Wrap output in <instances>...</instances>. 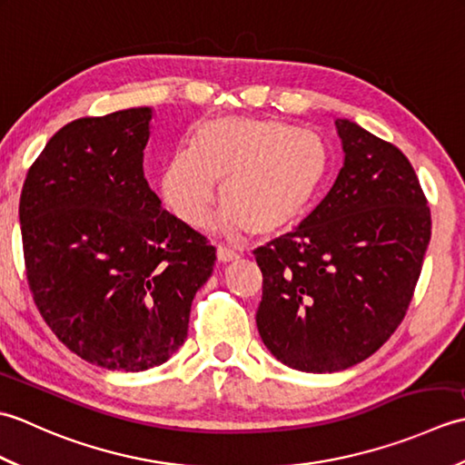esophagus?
<instances>
[{
	"label": "esophagus",
	"instance_id": "obj_1",
	"mask_svg": "<svg viewBox=\"0 0 465 465\" xmlns=\"http://www.w3.org/2000/svg\"><path fill=\"white\" fill-rule=\"evenodd\" d=\"M217 260H220L222 263H232V262L240 260V253L230 250V248H225V245H217Z\"/></svg>",
	"mask_w": 465,
	"mask_h": 465
}]
</instances>
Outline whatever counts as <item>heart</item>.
Instances as JSON below:
<instances>
[{
	"label": "heart",
	"instance_id": "1",
	"mask_svg": "<svg viewBox=\"0 0 465 465\" xmlns=\"http://www.w3.org/2000/svg\"><path fill=\"white\" fill-rule=\"evenodd\" d=\"M328 147L318 134L278 120L222 115L192 135L162 167L163 202L185 225H202L220 185L223 210L213 225L240 238L275 235L300 222L328 173Z\"/></svg>",
	"mask_w": 465,
	"mask_h": 465
}]
</instances>
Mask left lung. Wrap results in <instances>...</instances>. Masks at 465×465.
Wrapping results in <instances>:
<instances>
[{"label":"left lung","instance_id":"obj_1","mask_svg":"<svg viewBox=\"0 0 465 465\" xmlns=\"http://www.w3.org/2000/svg\"><path fill=\"white\" fill-rule=\"evenodd\" d=\"M343 167L298 230L253 252L263 275L255 322L293 370L340 371L370 358L406 315L431 235L410 160L350 120H335Z\"/></svg>","mask_w":465,"mask_h":465}]
</instances>
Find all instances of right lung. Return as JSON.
Returning a JSON list of instances; mask_svg holds the SVG:
<instances>
[{
	"mask_svg": "<svg viewBox=\"0 0 465 465\" xmlns=\"http://www.w3.org/2000/svg\"><path fill=\"white\" fill-rule=\"evenodd\" d=\"M150 122V107H132L64 125L19 197L37 310L65 348L105 370L170 360L215 263L213 245L162 210L145 180Z\"/></svg>",
	"mask_w": 465,
	"mask_h": 465,
	"instance_id": "1",
	"label": "right lung"
}]
</instances>
